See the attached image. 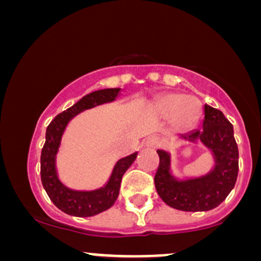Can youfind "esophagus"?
Here are the masks:
<instances>
[{
    "label": "esophagus",
    "instance_id": "esophagus-1",
    "mask_svg": "<svg viewBox=\"0 0 261 261\" xmlns=\"http://www.w3.org/2000/svg\"><path fill=\"white\" fill-rule=\"evenodd\" d=\"M160 145H161V140H160V137H157V136H149L147 140H146V146H147V147H149V148H152V149H155V148H158L160 147Z\"/></svg>",
    "mask_w": 261,
    "mask_h": 261
}]
</instances>
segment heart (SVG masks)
Here are the masks:
<instances>
[{"mask_svg":"<svg viewBox=\"0 0 261 261\" xmlns=\"http://www.w3.org/2000/svg\"><path fill=\"white\" fill-rule=\"evenodd\" d=\"M155 110L161 115H170L174 127L178 130H190L199 122L202 115V107L195 97L181 93H164L154 103Z\"/></svg>","mask_w":261,"mask_h":261,"instance_id":"heart-1","label":"heart"}]
</instances>
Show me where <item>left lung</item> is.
Here are the masks:
<instances>
[{
  "mask_svg": "<svg viewBox=\"0 0 261 261\" xmlns=\"http://www.w3.org/2000/svg\"><path fill=\"white\" fill-rule=\"evenodd\" d=\"M201 130L185 135V140L201 141L212 149L216 167L201 178L178 181L169 173V154L158 149L160 166L154 175L158 195L170 207L181 211H208L226 200L238 176V146L233 125L221 110L205 104Z\"/></svg>",
  "mask_w": 261,
  "mask_h": 261,
  "instance_id": "8db88e82",
  "label": "left lung"
}]
</instances>
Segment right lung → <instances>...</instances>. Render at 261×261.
<instances>
[{
  "label": "right lung",
  "mask_w": 261,
  "mask_h": 261,
  "mask_svg": "<svg viewBox=\"0 0 261 261\" xmlns=\"http://www.w3.org/2000/svg\"><path fill=\"white\" fill-rule=\"evenodd\" d=\"M119 88H107L85 95L65 112L53 119L45 134V143L40 155V175L43 187L56 207L65 214L77 217H89L112 207L120 191L121 179L128 167L136 160L137 153L122 158L116 163L110 180L104 188L95 191H74L60 182L55 168V157L61 136L67 122L76 114L99 104L113 101L118 97Z\"/></svg>",
  "instance_id": "right-lung-1"
}]
</instances>
